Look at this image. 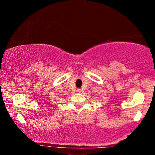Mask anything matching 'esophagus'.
Here are the masks:
<instances>
[{
  "mask_svg": "<svg viewBox=\"0 0 155 155\" xmlns=\"http://www.w3.org/2000/svg\"><path fill=\"white\" fill-rule=\"evenodd\" d=\"M76 92H78V93H80V92H81V89H78L77 90H76Z\"/></svg>",
  "mask_w": 155,
  "mask_h": 155,
  "instance_id": "34e87169",
  "label": "esophagus"
}]
</instances>
